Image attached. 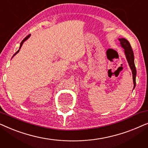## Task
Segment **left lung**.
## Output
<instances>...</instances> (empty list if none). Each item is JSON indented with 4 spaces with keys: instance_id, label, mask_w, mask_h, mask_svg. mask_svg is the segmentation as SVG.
Wrapping results in <instances>:
<instances>
[{
    "instance_id": "1",
    "label": "left lung",
    "mask_w": 148,
    "mask_h": 148,
    "mask_svg": "<svg viewBox=\"0 0 148 148\" xmlns=\"http://www.w3.org/2000/svg\"><path fill=\"white\" fill-rule=\"evenodd\" d=\"M119 41H120L121 46L125 49V54L126 56L127 62L130 66L131 71L133 74V89L135 88V84H136V69H135V63H134V54H133V51L132 48L130 45V43L128 42V40L125 39V38H119Z\"/></svg>"
}]
</instances>
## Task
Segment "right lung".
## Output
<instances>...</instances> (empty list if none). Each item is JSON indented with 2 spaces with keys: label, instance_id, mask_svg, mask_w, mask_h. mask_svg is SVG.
Returning a JSON list of instances; mask_svg holds the SVG:
<instances>
[{
  "label": "right lung",
  "instance_id": "1",
  "mask_svg": "<svg viewBox=\"0 0 148 148\" xmlns=\"http://www.w3.org/2000/svg\"><path fill=\"white\" fill-rule=\"evenodd\" d=\"M29 36H30V34H29V35H28V36H27V37H25V38H24V39H23V40H22V42H21V44H20V47H19V50H18L17 52H16V53H15V54H14V55L13 56H13H15V54H17V53H18V52H19V50H20V48H21V46H22V45H23V42H25V40H27L28 39V38H29Z\"/></svg>",
  "mask_w": 148,
  "mask_h": 148
}]
</instances>
